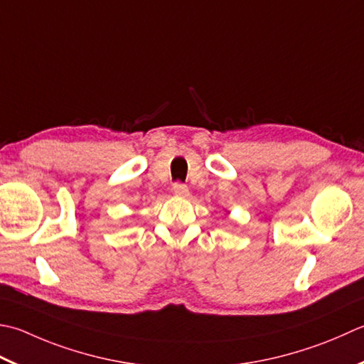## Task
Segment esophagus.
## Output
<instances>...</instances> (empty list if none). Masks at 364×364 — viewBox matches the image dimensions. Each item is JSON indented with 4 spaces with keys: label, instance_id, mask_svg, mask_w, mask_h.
<instances>
[{
    "label": "esophagus",
    "instance_id": "esophagus-1",
    "mask_svg": "<svg viewBox=\"0 0 364 364\" xmlns=\"http://www.w3.org/2000/svg\"><path fill=\"white\" fill-rule=\"evenodd\" d=\"M172 191H173L175 196H180V197H188V194H189V188L184 183H181V181H176L173 184Z\"/></svg>",
    "mask_w": 364,
    "mask_h": 364
}]
</instances>
